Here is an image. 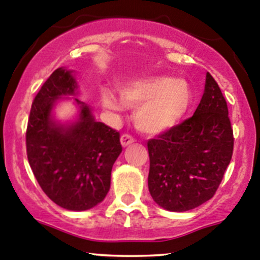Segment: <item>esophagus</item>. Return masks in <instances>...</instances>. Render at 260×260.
<instances>
[{
  "instance_id": "obj_1",
  "label": "esophagus",
  "mask_w": 260,
  "mask_h": 260,
  "mask_svg": "<svg viewBox=\"0 0 260 260\" xmlns=\"http://www.w3.org/2000/svg\"><path fill=\"white\" fill-rule=\"evenodd\" d=\"M120 141H121L122 146L125 147L127 146V145L133 144V142L135 141V139H134L130 134H124V135H121V138H120Z\"/></svg>"
}]
</instances>
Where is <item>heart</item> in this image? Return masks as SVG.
Segmentation results:
<instances>
[{"instance_id": "b5f03b06", "label": "heart", "mask_w": 260, "mask_h": 260, "mask_svg": "<svg viewBox=\"0 0 260 260\" xmlns=\"http://www.w3.org/2000/svg\"><path fill=\"white\" fill-rule=\"evenodd\" d=\"M121 102L135 111V125L146 134H160L182 120L192 103V91L187 82L170 77H153L125 85L120 90ZM103 103L109 110H119L114 94L105 91Z\"/></svg>"}]
</instances>
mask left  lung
I'll return each mask as SVG.
<instances>
[{"label": "left lung", "mask_w": 260, "mask_h": 260, "mask_svg": "<svg viewBox=\"0 0 260 260\" xmlns=\"http://www.w3.org/2000/svg\"><path fill=\"white\" fill-rule=\"evenodd\" d=\"M233 129L218 84L206 75L191 118L147 141L149 191L158 206L185 212L214 196L233 155Z\"/></svg>", "instance_id": "1"}]
</instances>
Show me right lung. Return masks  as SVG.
<instances>
[{
	"instance_id": "add662e5",
	"label": "right lung",
	"mask_w": 260,
	"mask_h": 260,
	"mask_svg": "<svg viewBox=\"0 0 260 260\" xmlns=\"http://www.w3.org/2000/svg\"><path fill=\"white\" fill-rule=\"evenodd\" d=\"M78 85L71 71L55 69L30 108L26 131L27 157L41 188L69 211H85L104 200L113 165L122 151L119 131L95 121L90 108L80 105L79 120L63 126L52 119L55 100L74 95Z\"/></svg>"
}]
</instances>
